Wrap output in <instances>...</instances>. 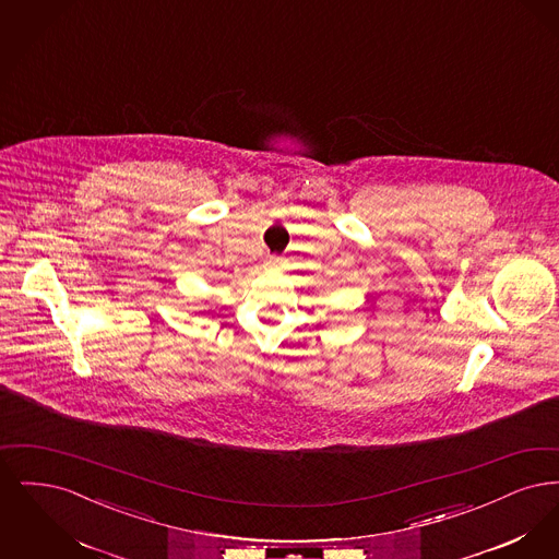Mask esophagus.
<instances>
[{
	"label": "esophagus",
	"instance_id": "obj_1",
	"mask_svg": "<svg viewBox=\"0 0 559 559\" xmlns=\"http://www.w3.org/2000/svg\"><path fill=\"white\" fill-rule=\"evenodd\" d=\"M266 264L270 267L278 266V258H276V255H270V258L266 260Z\"/></svg>",
	"mask_w": 559,
	"mask_h": 559
}]
</instances>
